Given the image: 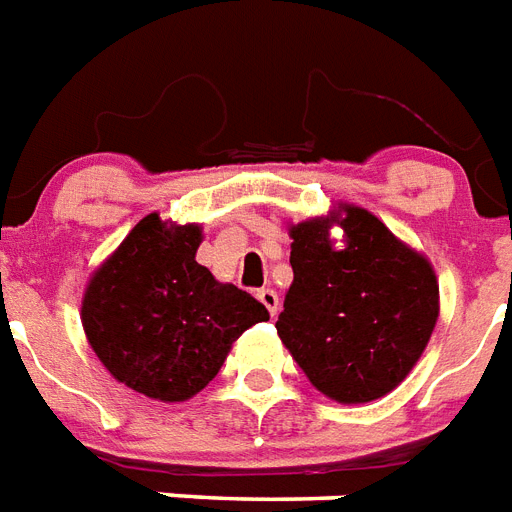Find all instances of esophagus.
Wrapping results in <instances>:
<instances>
[{
  "instance_id": "34e87169",
  "label": "esophagus",
  "mask_w": 512,
  "mask_h": 512,
  "mask_svg": "<svg viewBox=\"0 0 512 512\" xmlns=\"http://www.w3.org/2000/svg\"><path fill=\"white\" fill-rule=\"evenodd\" d=\"M256 298H259L261 304L267 306V312L275 317L277 312H280V296H277V290L272 288H261L259 293H256Z\"/></svg>"
}]
</instances>
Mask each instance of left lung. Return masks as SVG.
<instances>
[{
    "mask_svg": "<svg viewBox=\"0 0 512 512\" xmlns=\"http://www.w3.org/2000/svg\"><path fill=\"white\" fill-rule=\"evenodd\" d=\"M288 235L293 282L275 327L290 357L338 404L391 394L439 320L433 264L354 203L290 224Z\"/></svg>",
    "mask_w": 512,
    "mask_h": 512,
    "instance_id": "left-lung-1",
    "label": "left lung"
}]
</instances>
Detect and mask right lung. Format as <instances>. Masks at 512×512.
Returning a JSON list of instances; mask_svg holds the SVG:
<instances>
[{
    "instance_id": "obj_1",
    "label": "right lung",
    "mask_w": 512,
    "mask_h": 512,
    "mask_svg": "<svg viewBox=\"0 0 512 512\" xmlns=\"http://www.w3.org/2000/svg\"><path fill=\"white\" fill-rule=\"evenodd\" d=\"M203 227L158 211L89 277L81 325L102 367L137 394L177 404L216 378L232 343L269 312L195 261Z\"/></svg>"
}]
</instances>
